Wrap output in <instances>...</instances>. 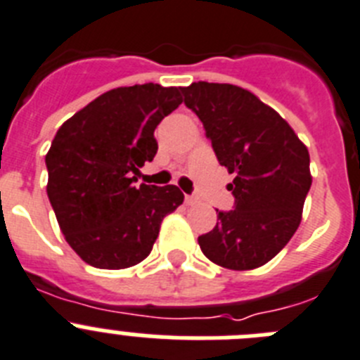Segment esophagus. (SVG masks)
I'll return each instance as SVG.
<instances>
[{
  "label": "esophagus",
  "mask_w": 360,
  "mask_h": 360,
  "mask_svg": "<svg viewBox=\"0 0 360 360\" xmlns=\"http://www.w3.org/2000/svg\"><path fill=\"white\" fill-rule=\"evenodd\" d=\"M197 197H193V195H184V202L188 204V206H192V204H197Z\"/></svg>",
  "instance_id": "1"
}]
</instances>
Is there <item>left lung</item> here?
Instances as JSON below:
<instances>
[{
  "mask_svg": "<svg viewBox=\"0 0 360 360\" xmlns=\"http://www.w3.org/2000/svg\"><path fill=\"white\" fill-rule=\"evenodd\" d=\"M222 167L235 174L233 210L199 236L213 264L235 271L260 267L292 238L312 184L310 158L290 125L252 93L231 84L181 87Z\"/></svg>",
  "mask_w": 360,
  "mask_h": 360,
  "instance_id": "8db88e82",
  "label": "left lung"
}]
</instances>
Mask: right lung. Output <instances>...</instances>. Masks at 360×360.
<instances>
[{
  "instance_id": "add662e5",
  "label": "right lung",
  "mask_w": 360,
  "mask_h": 360,
  "mask_svg": "<svg viewBox=\"0 0 360 360\" xmlns=\"http://www.w3.org/2000/svg\"><path fill=\"white\" fill-rule=\"evenodd\" d=\"M183 102L177 87H116L60 125L46 154L48 199L60 231L86 264L125 269L150 255L161 220L183 204L176 184H140L154 131Z\"/></svg>"
}]
</instances>
